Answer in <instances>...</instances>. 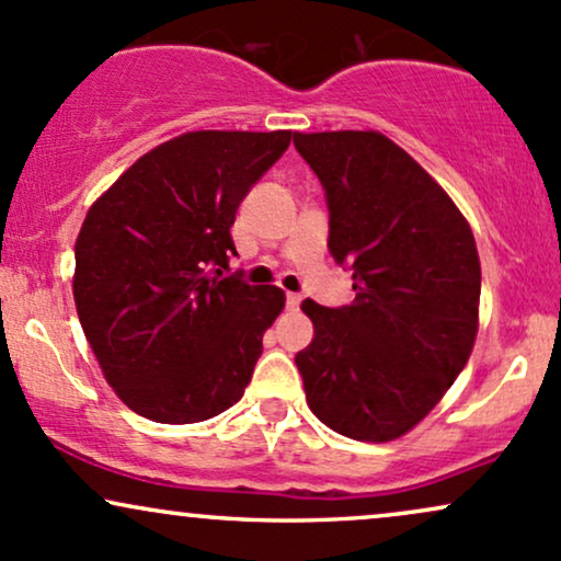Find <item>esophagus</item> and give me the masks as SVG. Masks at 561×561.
<instances>
[{
  "mask_svg": "<svg viewBox=\"0 0 561 561\" xmlns=\"http://www.w3.org/2000/svg\"><path fill=\"white\" fill-rule=\"evenodd\" d=\"M302 302V295L300 293H287V308L289 310H298Z\"/></svg>",
  "mask_w": 561,
  "mask_h": 561,
  "instance_id": "34e87169",
  "label": "esophagus"
}]
</instances>
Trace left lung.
Segmentation results:
<instances>
[{"label": "left lung", "mask_w": 561, "mask_h": 561, "mask_svg": "<svg viewBox=\"0 0 561 561\" xmlns=\"http://www.w3.org/2000/svg\"><path fill=\"white\" fill-rule=\"evenodd\" d=\"M329 208V253L355 302L306 300L295 355L308 408L336 434L391 442L423 421L473 350L481 261L465 216L381 133H293Z\"/></svg>", "instance_id": "1"}]
</instances>
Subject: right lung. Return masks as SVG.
I'll list each match as a JSON object with an SVG mask.
<instances>
[{
  "mask_svg": "<svg viewBox=\"0 0 561 561\" xmlns=\"http://www.w3.org/2000/svg\"><path fill=\"white\" fill-rule=\"evenodd\" d=\"M289 130H198L140 157L88 211L76 242L78 319L119 400L157 423L232 408L285 308L279 287L221 276L229 227Z\"/></svg>",
  "mask_w": 561,
  "mask_h": 561,
  "instance_id": "1",
  "label": "right lung"
}]
</instances>
